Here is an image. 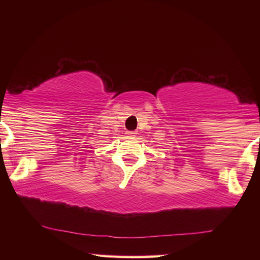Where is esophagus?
<instances>
[{"instance_id": "esophagus-1", "label": "esophagus", "mask_w": 260, "mask_h": 260, "mask_svg": "<svg viewBox=\"0 0 260 260\" xmlns=\"http://www.w3.org/2000/svg\"><path fill=\"white\" fill-rule=\"evenodd\" d=\"M126 134H127V135H133V134H136V133H135V132H129V131H128Z\"/></svg>"}]
</instances>
